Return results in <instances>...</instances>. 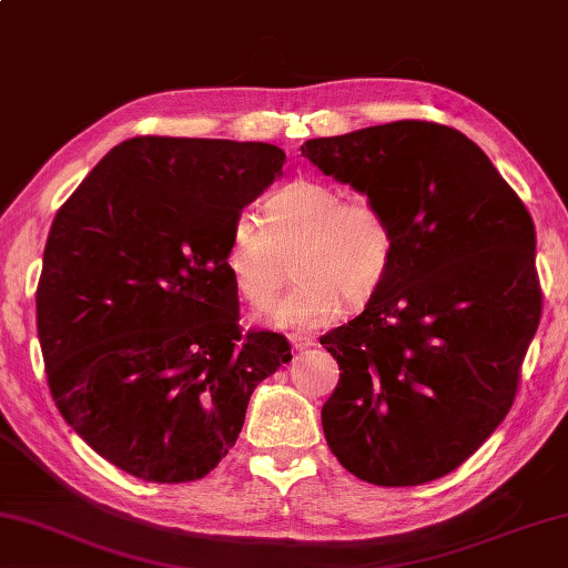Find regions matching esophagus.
<instances>
[{
    "label": "esophagus",
    "mask_w": 568,
    "mask_h": 568,
    "mask_svg": "<svg viewBox=\"0 0 568 568\" xmlns=\"http://www.w3.org/2000/svg\"><path fill=\"white\" fill-rule=\"evenodd\" d=\"M292 346L296 351H306V348L316 346V341H314V336H308V334H292Z\"/></svg>",
    "instance_id": "esophagus-1"
}]
</instances>
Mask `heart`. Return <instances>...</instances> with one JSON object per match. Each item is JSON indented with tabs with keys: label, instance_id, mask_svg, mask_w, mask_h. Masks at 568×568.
<instances>
[{
	"label": "heart",
	"instance_id": "b5f03b06",
	"mask_svg": "<svg viewBox=\"0 0 568 568\" xmlns=\"http://www.w3.org/2000/svg\"><path fill=\"white\" fill-rule=\"evenodd\" d=\"M288 260L296 284L266 314L272 326L314 328L334 318L344 298L363 306L381 292L395 260V230L378 202L324 180H294L266 197L262 224L232 222L224 270L237 294L266 308L280 292Z\"/></svg>",
	"mask_w": 568,
	"mask_h": 568
}]
</instances>
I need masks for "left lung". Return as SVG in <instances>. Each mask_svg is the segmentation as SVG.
<instances>
[{
	"instance_id": "1",
	"label": "left lung",
	"mask_w": 568,
	"mask_h": 568,
	"mask_svg": "<svg viewBox=\"0 0 568 568\" xmlns=\"http://www.w3.org/2000/svg\"><path fill=\"white\" fill-rule=\"evenodd\" d=\"M302 155L395 230L381 292L321 338L341 371L321 408L326 443L363 483H433L515 403L541 318L534 222L479 145L440 123L314 138Z\"/></svg>"
}]
</instances>
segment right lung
<instances>
[{
    "label": "right lung",
    "mask_w": 568,
    "mask_h": 568,
    "mask_svg": "<svg viewBox=\"0 0 568 568\" xmlns=\"http://www.w3.org/2000/svg\"><path fill=\"white\" fill-rule=\"evenodd\" d=\"M270 143L141 135L53 217L37 288L47 381L73 430L145 483H195L237 443L250 395L292 361L242 336L224 247L282 175Z\"/></svg>",
    "instance_id": "right-lung-1"
}]
</instances>
